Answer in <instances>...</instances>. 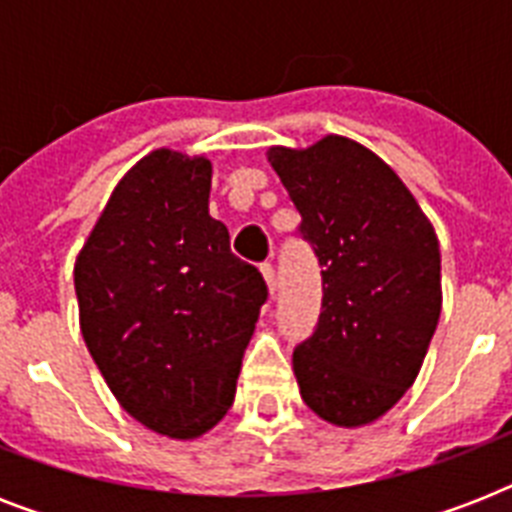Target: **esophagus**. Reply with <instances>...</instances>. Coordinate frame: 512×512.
<instances>
[{"label": "esophagus", "instance_id": "34e87169", "mask_svg": "<svg viewBox=\"0 0 512 512\" xmlns=\"http://www.w3.org/2000/svg\"><path fill=\"white\" fill-rule=\"evenodd\" d=\"M260 273H263L265 284H268V292L276 295V284H279V281H276V268H273L271 263H263L260 265Z\"/></svg>", "mask_w": 512, "mask_h": 512}]
</instances>
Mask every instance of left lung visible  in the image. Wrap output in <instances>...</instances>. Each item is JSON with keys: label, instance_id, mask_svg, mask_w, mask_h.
Masks as SVG:
<instances>
[{"label": "left lung", "instance_id": "left-lung-1", "mask_svg": "<svg viewBox=\"0 0 512 512\" xmlns=\"http://www.w3.org/2000/svg\"><path fill=\"white\" fill-rule=\"evenodd\" d=\"M324 279L319 327L292 356L308 409L372 425L412 388L441 316V252L404 180L356 140L268 148Z\"/></svg>", "mask_w": 512, "mask_h": 512}]
</instances>
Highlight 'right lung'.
Instances as JSON below:
<instances>
[{
  "instance_id": "right-lung-1",
  "label": "right lung",
  "mask_w": 512,
  "mask_h": 512,
  "mask_svg": "<svg viewBox=\"0 0 512 512\" xmlns=\"http://www.w3.org/2000/svg\"><path fill=\"white\" fill-rule=\"evenodd\" d=\"M212 162L172 148L116 183L74 265L79 329L130 417L193 441L231 409L268 297L209 215Z\"/></svg>"
}]
</instances>
